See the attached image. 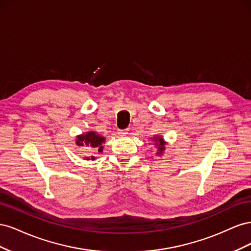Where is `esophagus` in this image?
I'll return each instance as SVG.
<instances>
[{
  "label": "esophagus",
  "instance_id": "1",
  "mask_svg": "<svg viewBox=\"0 0 251 251\" xmlns=\"http://www.w3.org/2000/svg\"><path fill=\"white\" fill-rule=\"evenodd\" d=\"M127 132H128V130H126V128H125V130H118V131H117L118 135H120V136H125V135H126V134H127Z\"/></svg>",
  "mask_w": 251,
  "mask_h": 251
}]
</instances>
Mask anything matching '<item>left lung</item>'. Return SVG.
Wrapping results in <instances>:
<instances>
[{
	"instance_id": "obj_1",
	"label": "left lung",
	"mask_w": 251,
	"mask_h": 251,
	"mask_svg": "<svg viewBox=\"0 0 251 251\" xmlns=\"http://www.w3.org/2000/svg\"><path fill=\"white\" fill-rule=\"evenodd\" d=\"M154 140H155V141H157V140H158L157 144H158V143L160 144V146L158 147V149H159V153H158V154H162V151L164 150V142H163L162 138H160V137H156Z\"/></svg>"
}]
</instances>
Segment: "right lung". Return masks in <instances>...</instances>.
Wrapping results in <instances>:
<instances>
[{"mask_svg": "<svg viewBox=\"0 0 251 251\" xmlns=\"http://www.w3.org/2000/svg\"><path fill=\"white\" fill-rule=\"evenodd\" d=\"M104 142V138L95 132H89L87 134H82L78 136L76 139V144L78 147H89V148H97L98 151H102L103 147L101 144ZM89 159V158H88ZM94 159V157H91Z\"/></svg>", "mask_w": 251, "mask_h": 251, "instance_id": "obj_1", "label": "right lung"}]
</instances>
